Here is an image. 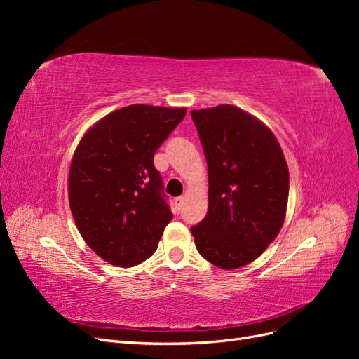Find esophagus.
<instances>
[{"label":"esophagus","mask_w":359,"mask_h":359,"mask_svg":"<svg viewBox=\"0 0 359 359\" xmlns=\"http://www.w3.org/2000/svg\"><path fill=\"white\" fill-rule=\"evenodd\" d=\"M182 203H184V196H178V198H175V206H177V210H181Z\"/></svg>","instance_id":"obj_1"}]
</instances>
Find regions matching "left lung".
Returning a JSON list of instances; mask_svg holds the SVG:
<instances>
[{"label": "left lung", "mask_w": 359, "mask_h": 359, "mask_svg": "<svg viewBox=\"0 0 359 359\" xmlns=\"http://www.w3.org/2000/svg\"><path fill=\"white\" fill-rule=\"evenodd\" d=\"M208 165V212L191 226L198 252L212 265L253 262L285 222L289 169L274 133L236 106L191 111Z\"/></svg>", "instance_id": "1"}]
</instances>
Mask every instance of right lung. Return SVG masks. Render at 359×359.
Segmentation results:
<instances>
[{
  "mask_svg": "<svg viewBox=\"0 0 359 359\" xmlns=\"http://www.w3.org/2000/svg\"><path fill=\"white\" fill-rule=\"evenodd\" d=\"M186 112L130 104L95 123L76 148L70 210L85 243L106 262L135 266L157 250L173 214L154 154Z\"/></svg>",
  "mask_w": 359,
  "mask_h": 359,
  "instance_id": "right-lung-1",
  "label": "right lung"
}]
</instances>
